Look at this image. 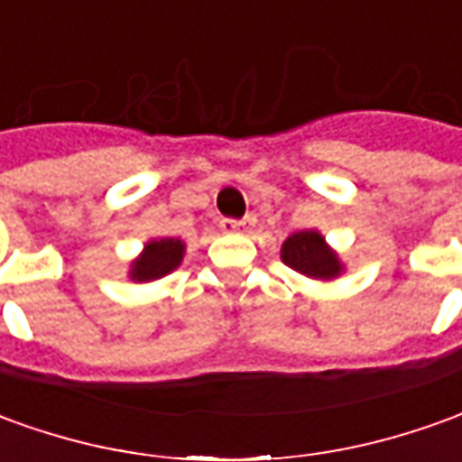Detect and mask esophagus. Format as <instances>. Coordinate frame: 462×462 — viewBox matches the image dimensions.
Segmentation results:
<instances>
[{
  "instance_id": "obj_1",
  "label": "esophagus",
  "mask_w": 462,
  "mask_h": 462,
  "mask_svg": "<svg viewBox=\"0 0 462 462\" xmlns=\"http://www.w3.org/2000/svg\"><path fill=\"white\" fill-rule=\"evenodd\" d=\"M254 215H247L245 220H222L220 227L227 235H250L254 230Z\"/></svg>"
}]
</instances>
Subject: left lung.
Segmentation results:
<instances>
[{"label": "left lung", "mask_w": 462, "mask_h": 462, "mask_svg": "<svg viewBox=\"0 0 462 462\" xmlns=\"http://www.w3.org/2000/svg\"><path fill=\"white\" fill-rule=\"evenodd\" d=\"M280 260L290 270L318 282H332L345 273V263L337 250H332L325 235L318 230L292 232L280 247Z\"/></svg>", "instance_id": "obj_1"}]
</instances>
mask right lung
<instances>
[{"label": "right lung", "mask_w": 462, "mask_h": 462, "mask_svg": "<svg viewBox=\"0 0 462 462\" xmlns=\"http://www.w3.org/2000/svg\"><path fill=\"white\" fill-rule=\"evenodd\" d=\"M187 245L180 237H154L144 242L142 253L130 263L127 277L132 282H154L175 273L185 260Z\"/></svg>", "instance_id": "1"}]
</instances>
